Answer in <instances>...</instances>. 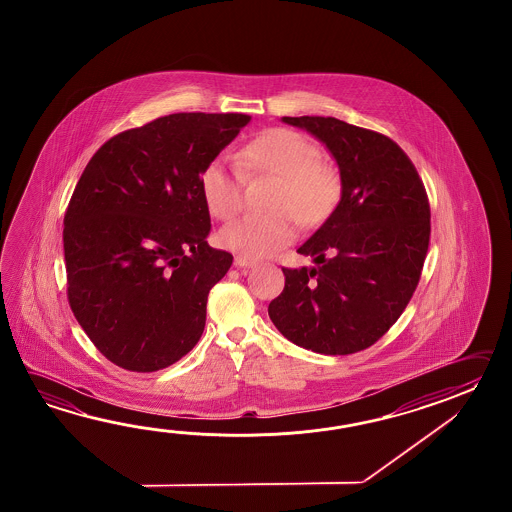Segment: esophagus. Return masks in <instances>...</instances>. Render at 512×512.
I'll return each mask as SVG.
<instances>
[{
  "label": "esophagus",
  "mask_w": 512,
  "mask_h": 512,
  "mask_svg": "<svg viewBox=\"0 0 512 512\" xmlns=\"http://www.w3.org/2000/svg\"><path fill=\"white\" fill-rule=\"evenodd\" d=\"M234 265L236 267H252V265H256V261L243 256V254H238V256H234Z\"/></svg>",
  "instance_id": "obj_1"
}]
</instances>
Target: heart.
Segmentation results:
<instances>
[{"mask_svg": "<svg viewBox=\"0 0 512 512\" xmlns=\"http://www.w3.org/2000/svg\"><path fill=\"white\" fill-rule=\"evenodd\" d=\"M241 166L256 174L276 177L267 214H247L221 230L219 240L247 256H271L296 238L298 218L305 225L326 221L340 199V175L320 159L315 141L298 131L274 128L247 142ZM201 196L208 212L229 221L243 205L241 172L223 157L210 159L199 174Z\"/></svg>", "mask_w": 512, "mask_h": 512, "instance_id": "1", "label": "heart"}]
</instances>
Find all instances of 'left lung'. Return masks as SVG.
<instances>
[{
  "label": "left lung",
  "mask_w": 512,
  "mask_h": 512,
  "mask_svg": "<svg viewBox=\"0 0 512 512\" xmlns=\"http://www.w3.org/2000/svg\"><path fill=\"white\" fill-rule=\"evenodd\" d=\"M333 153L342 197L298 249L316 267H282L285 287L269 304L272 324L322 355L370 348L403 315L430 243V203L403 148L379 131L335 117H283Z\"/></svg>",
  "instance_id": "1"
}]
</instances>
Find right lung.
Returning <instances> with one entry per match:
<instances>
[{
  "label": "right lung",
  "instance_id": "1",
  "mask_svg": "<svg viewBox=\"0 0 512 512\" xmlns=\"http://www.w3.org/2000/svg\"><path fill=\"white\" fill-rule=\"evenodd\" d=\"M245 113H172L120 131L80 175L64 216L67 300L120 368L163 370L203 335L210 289L232 254L208 247L199 174Z\"/></svg>",
  "mask_w": 512,
  "mask_h": 512
}]
</instances>
